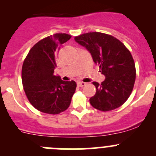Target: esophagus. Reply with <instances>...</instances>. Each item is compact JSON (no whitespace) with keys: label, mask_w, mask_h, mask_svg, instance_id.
Masks as SVG:
<instances>
[{"label":"esophagus","mask_w":156,"mask_h":156,"mask_svg":"<svg viewBox=\"0 0 156 156\" xmlns=\"http://www.w3.org/2000/svg\"><path fill=\"white\" fill-rule=\"evenodd\" d=\"M77 84H78V87H84V86L86 85V83L85 82H83V81H78V83H77Z\"/></svg>","instance_id":"1"}]
</instances>
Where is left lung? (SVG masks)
I'll return each instance as SVG.
<instances>
[{"instance_id":"8db88e82","label":"left lung","mask_w":156,"mask_h":156,"mask_svg":"<svg viewBox=\"0 0 156 156\" xmlns=\"http://www.w3.org/2000/svg\"><path fill=\"white\" fill-rule=\"evenodd\" d=\"M85 47L93 60L106 76L104 81L93 84L97 91L90 99L91 106L102 112L120 107L129 98L136 79V68L130 52L122 42L110 34L88 32L75 37Z\"/></svg>"}]
</instances>
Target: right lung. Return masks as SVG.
<instances>
[{"label": "right lung", "mask_w": 156, "mask_h": 156, "mask_svg": "<svg viewBox=\"0 0 156 156\" xmlns=\"http://www.w3.org/2000/svg\"><path fill=\"white\" fill-rule=\"evenodd\" d=\"M72 36L57 33L36 43L26 56L22 67V81L28 100L36 109L57 115L66 110L75 94L74 81H64L54 75L55 55Z\"/></svg>", "instance_id": "1"}]
</instances>
